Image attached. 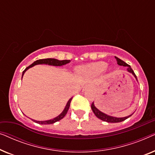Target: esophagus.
Here are the masks:
<instances>
[{"label":"esophagus","instance_id":"obj_1","mask_svg":"<svg viewBox=\"0 0 155 155\" xmlns=\"http://www.w3.org/2000/svg\"><path fill=\"white\" fill-rule=\"evenodd\" d=\"M91 88H92V87L91 85H86V86L84 87L83 91H85L86 90H88V89H91Z\"/></svg>","mask_w":155,"mask_h":155}]
</instances>
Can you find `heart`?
<instances>
[{
  "mask_svg": "<svg viewBox=\"0 0 155 155\" xmlns=\"http://www.w3.org/2000/svg\"><path fill=\"white\" fill-rule=\"evenodd\" d=\"M107 68V64L105 62H97L93 63L91 64L87 65L85 67L80 68V71L82 75L88 76V77H92V76L98 75L105 71Z\"/></svg>",
  "mask_w": 155,
  "mask_h": 155,
  "instance_id": "1",
  "label": "heart"
}]
</instances>
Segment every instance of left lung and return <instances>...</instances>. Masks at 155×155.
Returning a JSON list of instances; mask_svg holds the SVG:
<instances>
[{"label":"left lung","mask_w":155,"mask_h":155,"mask_svg":"<svg viewBox=\"0 0 155 155\" xmlns=\"http://www.w3.org/2000/svg\"><path fill=\"white\" fill-rule=\"evenodd\" d=\"M115 58H116V61H117L118 64L119 65H122V66H127V67H128V69H127V71H128L129 73H132L133 75L135 76V78H136V80H137L136 75H135L134 71H133V69L131 68V67L130 66V65H129L128 64H127L126 63H125L124 61L120 60V58H117V57H115ZM91 108H92V111L94 112L95 116H96L97 118H99V119L102 120L103 121H106V122H108V123H119V122L124 121V120H125L126 119H127L128 118L130 117V116H132V114H131V115H130V116H126V117H123V118L113 117V116H109V115H107V114H106L104 113H103V112L99 111V110L97 109V108H96V107L94 106V102H93L92 104V105H91Z\"/></svg>","instance_id":"obj_1"}]
</instances>
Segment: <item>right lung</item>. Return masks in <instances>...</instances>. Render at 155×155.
<instances>
[{"label":"right lung","mask_w":155,"mask_h":155,"mask_svg":"<svg viewBox=\"0 0 155 155\" xmlns=\"http://www.w3.org/2000/svg\"><path fill=\"white\" fill-rule=\"evenodd\" d=\"M71 62V61L70 60H63V61H59V60H57V59H55V58H45V59H39V60H37L34 62L32 64H31L29 66H28L27 68H25V70L24 71H23L22 73V77L23 75H24V74L26 71H27L29 68H30L35 66L36 65H39V64H46V65H54V66H61V65H65L67 64V63H68ZM72 99H73V97L71 98L68 101L66 106H65L64 110H63L62 113H61L60 115H58L57 117L53 118V119H51V120H44V121H39V120H32L33 121H35V123H37V124H54V123H56L57 121H58V120H60L62 119V118L64 117V116L66 115L69 109V107H70V104H71V100Z\"/></svg>","instance_id":"right-lung-1"}]
</instances>
